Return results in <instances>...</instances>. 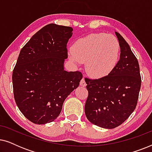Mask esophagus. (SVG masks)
<instances>
[{"mask_svg":"<svg viewBox=\"0 0 152 152\" xmlns=\"http://www.w3.org/2000/svg\"><path fill=\"white\" fill-rule=\"evenodd\" d=\"M80 86H82V87H85V86H86V82H85L84 79H82V80H81V82H80Z\"/></svg>","mask_w":152,"mask_h":152,"instance_id":"obj_1","label":"esophagus"}]
</instances>
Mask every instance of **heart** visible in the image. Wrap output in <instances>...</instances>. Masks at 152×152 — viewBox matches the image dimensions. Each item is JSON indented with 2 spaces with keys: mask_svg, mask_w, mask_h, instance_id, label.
Here are the masks:
<instances>
[{
  "mask_svg": "<svg viewBox=\"0 0 152 152\" xmlns=\"http://www.w3.org/2000/svg\"><path fill=\"white\" fill-rule=\"evenodd\" d=\"M120 50L119 41L113 35L93 33L74 43L69 57L76 65L85 62L87 75L99 79L109 75L115 68Z\"/></svg>",
  "mask_w": 152,
  "mask_h": 152,
  "instance_id": "heart-1",
  "label": "heart"
}]
</instances>
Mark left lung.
Here are the masks:
<instances>
[{"label": "left lung", "instance_id": "8db88e82", "mask_svg": "<svg viewBox=\"0 0 152 152\" xmlns=\"http://www.w3.org/2000/svg\"><path fill=\"white\" fill-rule=\"evenodd\" d=\"M120 55L115 68L109 75L97 80L86 78L88 98L85 114L89 121L105 129L123 123L136 109L141 86L138 59L129 45L115 32Z\"/></svg>", "mask_w": 152, "mask_h": 152}]
</instances>
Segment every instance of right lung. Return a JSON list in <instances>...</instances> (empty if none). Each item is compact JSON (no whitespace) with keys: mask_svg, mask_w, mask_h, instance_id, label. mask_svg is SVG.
Returning a JSON list of instances; mask_svg holds the SVG:
<instances>
[{"mask_svg":"<svg viewBox=\"0 0 152 152\" xmlns=\"http://www.w3.org/2000/svg\"><path fill=\"white\" fill-rule=\"evenodd\" d=\"M70 27L51 23L34 34L18 55L12 73L16 105L34 124L55 120L64 100L80 85L82 74L64 70Z\"/></svg>","mask_w":152,"mask_h":152,"instance_id":"right-lung-1","label":"right lung"}]
</instances>
